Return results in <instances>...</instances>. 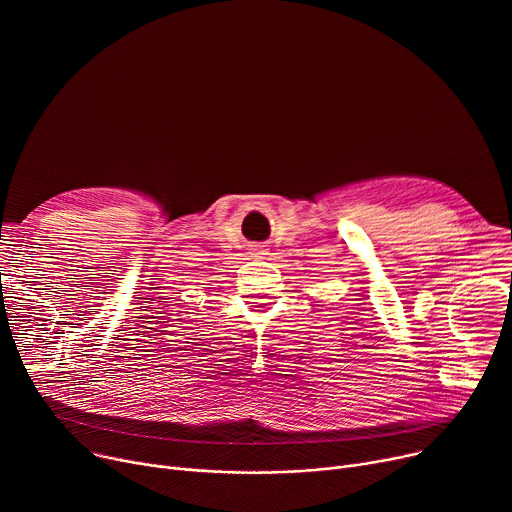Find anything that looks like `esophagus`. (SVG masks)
Returning a JSON list of instances; mask_svg holds the SVG:
<instances>
[{"instance_id": "obj_1", "label": "esophagus", "mask_w": 512, "mask_h": 512, "mask_svg": "<svg viewBox=\"0 0 512 512\" xmlns=\"http://www.w3.org/2000/svg\"><path fill=\"white\" fill-rule=\"evenodd\" d=\"M257 255H265V251H259V253H257Z\"/></svg>"}]
</instances>
